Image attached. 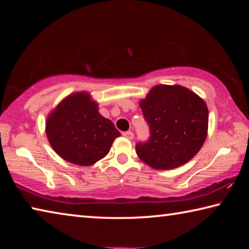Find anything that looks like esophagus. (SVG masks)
Wrapping results in <instances>:
<instances>
[{"instance_id":"esophagus-1","label":"esophagus","mask_w":249,"mask_h":249,"mask_svg":"<svg viewBox=\"0 0 249 249\" xmlns=\"http://www.w3.org/2000/svg\"><path fill=\"white\" fill-rule=\"evenodd\" d=\"M123 136L127 138V140H133L134 138V133L130 132V130H127V132L123 133Z\"/></svg>"}]
</instances>
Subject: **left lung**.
I'll return each mask as SVG.
<instances>
[{"instance_id":"1","label":"left lung","mask_w":249,"mask_h":249,"mask_svg":"<svg viewBox=\"0 0 249 249\" xmlns=\"http://www.w3.org/2000/svg\"><path fill=\"white\" fill-rule=\"evenodd\" d=\"M150 136L137 142L136 154L155 169L184 165L201 149L208 135L209 111L203 100L181 86H155L141 101Z\"/></svg>"}]
</instances>
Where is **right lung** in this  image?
Returning <instances> with one entry per match:
<instances>
[{
	"label": "right lung",
	"mask_w": 249,
	"mask_h": 249,
	"mask_svg": "<svg viewBox=\"0 0 249 249\" xmlns=\"http://www.w3.org/2000/svg\"><path fill=\"white\" fill-rule=\"evenodd\" d=\"M46 134L62 159L79 166H91L105 157L121 136L87 92L70 94L57 105L48 115Z\"/></svg>",
	"instance_id": "obj_1"
}]
</instances>
